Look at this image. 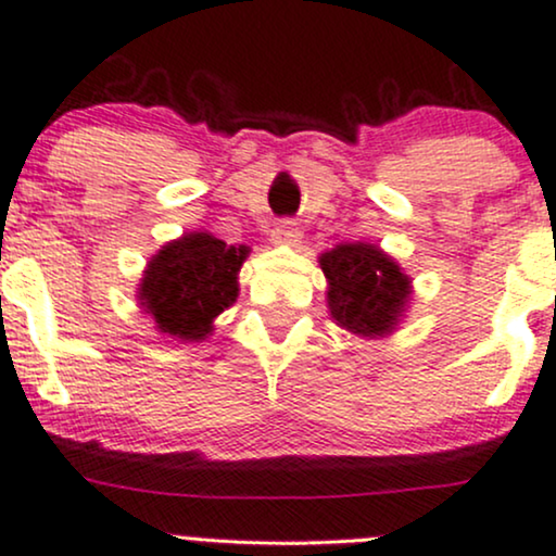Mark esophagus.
Instances as JSON below:
<instances>
[{"mask_svg": "<svg viewBox=\"0 0 556 556\" xmlns=\"http://www.w3.org/2000/svg\"><path fill=\"white\" fill-rule=\"evenodd\" d=\"M300 240H303V232H300V227L295 222L285 219V222H277L271 229V242L274 245H285V248H298Z\"/></svg>", "mask_w": 556, "mask_h": 556, "instance_id": "obj_1", "label": "esophagus"}]
</instances>
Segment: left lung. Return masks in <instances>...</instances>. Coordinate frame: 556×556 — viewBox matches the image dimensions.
<instances>
[{"instance_id":"1","label":"left lung","mask_w":556,"mask_h":556,"mask_svg":"<svg viewBox=\"0 0 556 556\" xmlns=\"http://www.w3.org/2000/svg\"><path fill=\"white\" fill-rule=\"evenodd\" d=\"M337 327L366 340L389 337L405 316L413 279L374 242H340L318 256Z\"/></svg>"}]
</instances>
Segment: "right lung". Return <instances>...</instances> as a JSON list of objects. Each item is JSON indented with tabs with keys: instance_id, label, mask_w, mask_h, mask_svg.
Segmentation results:
<instances>
[{
	"instance_id": "obj_1",
	"label": "right lung",
	"mask_w": 556,
	"mask_h": 556,
	"mask_svg": "<svg viewBox=\"0 0 556 556\" xmlns=\"http://www.w3.org/2000/svg\"><path fill=\"white\" fill-rule=\"evenodd\" d=\"M251 248L227 245L206 229L169 240L146 264L138 305L177 342H201L240 295L238 274Z\"/></svg>"
}]
</instances>
